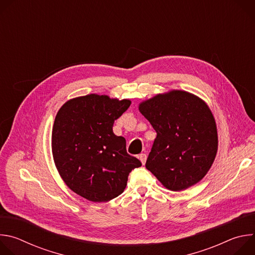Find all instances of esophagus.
I'll use <instances>...</instances> for the list:
<instances>
[{
    "instance_id": "1",
    "label": "esophagus",
    "mask_w": 255,
    "mask_h": 255,
    "mask_svg": "<svg viewBox=\"0 0 255 255\" xmlns=\"http://www.w3.org/2000/svg\"><path fill=\"white\" fill-rule=\"evenodd\" d=\"M138 158H139V160L141 161V163H142V164H144V163H145V161H146L147 155L145 154V153H141V154H139V155H138Z\"/></svg>"
}]
</instances>
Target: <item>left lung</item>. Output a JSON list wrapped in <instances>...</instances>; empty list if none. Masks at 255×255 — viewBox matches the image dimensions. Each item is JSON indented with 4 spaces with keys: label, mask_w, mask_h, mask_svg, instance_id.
<instances>
[{
    "label": "left lung",
    "mask_w": 255,
    "mask_h": 255,
    "mask_svg": "<svg viewBox=\"0 0 255 255\" xmlns=\"http://www.w3.org/2000/svg\"><path fill=\"white\" fill-rule=\"evenodd\" d=\"M139 110L157 134L146 168L170 191L197 184L213 164L218 148L209 107L190 93L172 91L141 103Z\"/></svg>",
    "instance_id": "8db88e82"
}]
</instances>
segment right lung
<instances>
[{"instance_id": "obj_1", "label": "right lung", "mask_w": 255, "mask_h": 255, "mask_svg": "<svg viewBox=\"0 0 255 255\" xmlns=\"http://www.w3.org/2000/svg\"><path fill=\"white\" fill-rule=\"evenodd\" d=\"M129 100L88 95L66 102L52 128V153L67 187L92 202H108L123 193L129 173L141 162L127 153L126 140L113 132Z\"/></svg>"}]
</instances>
